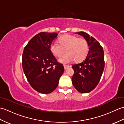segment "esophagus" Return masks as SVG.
<instances>
[{
    "instance_id": "1",
    "label": "esophagus",
    "mask_w": 124,
    "mask_h": 124,
    "mask_svg": "<svg viewBox=\"0 0 124 124\" xmlns=\"http://www.w3.org/2000/svg\"><path fill=\"white\" fill-rule=\"evenodd\" d=\"M70 67L69 65H64V69L65 70H67L68 69V68Z\"/></svg>"
}]
</instances>
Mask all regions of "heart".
<instances>
[{
    "instance_id": "b5f03b06",
    "label": "heart",
    "mask_w": 124,
    "mask_h": 124,
    "mask_svg": "<svg viewBox=\"0 0 124 124\" xmlns=\"http://www.w3.org/2000/svg\"><path fill=\"white\" fill-rule=\"evenodd\" d=\"M65 52L67 53L59 59L63 63H69L75 60L76 62L83 60L89 51L87 41L85 38L71 35H64L60 39L59 44L53 42L50 46V51L54 56L60 57Z\"/></svg>"
}]
</instances>
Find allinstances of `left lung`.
Returning a JSON list of instances; mask_svg holds the SVG:
<instances>
[{"instance_id":"8db88e82","label":"left lung","mask_w":124,"mask_h":124,"mask_svg":"<svg viewBox=\"0 0 124 124\" xmlns=\"http://www.w3.org/2000/svg\"><path fill=\"white\" fill-rule=\"evenodd\" d=\"M75 33L86 39L89 48L85 60L72 66L74 70L72 83L79 92L87 93L96 87L101 78L104 68V52L99 42L88 33L83 31Z\"/></svg>"}]
</instances>
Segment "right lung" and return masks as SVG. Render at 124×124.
Wrapping results in <instances>:
<instances>
[{
    "instance_id": "add662e5",
    "label": "right lung",
    "mask_w": 124,
    "mask_h": 124,
    "mask_svg": "<svg viewBox=\"0 0 124 124\" xmlns=\"http://www.w3.org/2000/svg\"><path fill=\"white\" fill-rule=\"evenodd\" d=\"M58 34L40 32L29 41L23 52L22 67L28 82L36 91L49 94L54 91L64 72L57 62L50 46Z\"/></svg>"
}]
</instances>
